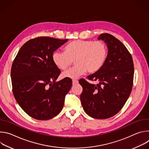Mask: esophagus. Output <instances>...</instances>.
I'll return each instance as SVG.
<instances>
[{
	"mask_svg": "<svg viewBox=\"0 0 149 149\" xmlns=\"http://www.w3.org/2000/svg\"><path fill=\"white\" fill-rule=\"evenodd\" d=\"M78 80H77V79H73L72 80V85H75V84H78Z\"/></svg>",
	"mask_w": 149,
	"mask_h": 149,
	"instance_id": "1",
	"label": "esophagus"
}]
</instances>
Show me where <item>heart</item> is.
I'll list each match as a JSON object with an SVG mask.
<instances>
[{
    "label": "heart",
    "mask_w": 149,
    "mask_h": 149,
    "mask_svg": "<svg viewBox=\"0 0 149 149\" xmlns=\"http://www.w3.org/2000/svg\"><path fill=\"white\" fill-rule=\"evenodd\" d=\"M108 56V48L102 41L78 39L63 48V52L54 51L52 62L60 70L65 71L75 61V67L62 73L63 78L75 79L87 71L90 74L98 71Z\"/></svg>",
    "instance_id": "1"
}]
</instances>
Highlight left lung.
Segmentation results:
<instances>
[{"instance_id":"obj_1","label":"left lung","mask_w":149,"mask_h":149,"mask_svg":"<svg viewBox=\"0 0 149 149\" xmlns=\"http://www.w3.org/2000/svg\"><path fill=\"white\" fill-rule=\"evenodd\" d=\"M108 47V56L103 67L87 77L92 84L81 79L83 90L80 99L84 110L90 117L106 119L117 114L123 107L132 90L134 63L131 54L122 42L111 34L100 35Z\"/></svg>"}]
</instances>
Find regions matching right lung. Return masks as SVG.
Wrapping results in <instances>:
<instances>
[{
	"label": "right lung",
	"instance_id": "add662e5",
	"mask_svg": "<svg viewBox=\"0 0 149 149\" xmlns=\"http://www.w3.org/2000/svg\"><path fill=\"white\" fill-rule=\"evenodd\" d=\"M68 39L39 36L25 43L13 61L11 79L13 95L22 110L31 117L47 120L58 115L72 80L55 82L61 74L52 55Z\"/></svg>",
	"mask_w": 149,
	"mask_h": 149
}]
</instances>
